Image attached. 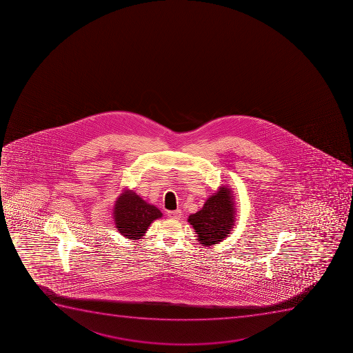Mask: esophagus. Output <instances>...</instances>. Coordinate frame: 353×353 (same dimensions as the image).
I'll return each mask as SVG.
<instances>
[{"label":"esophagus","instance_id":"esophagus-1","mask_svg":"<svg viewBox=\"0 0 353 353\" xmlns=\"http://www.w3.org/2000/svg\"><path fill=\"white\" fill-rule=\"evenodd\" d=\"M168 216L170 217V219H174V220H179V219L182 217V210H169V212H168Z\"/></svg>","mask_w":353,"mask_h":353}]
</instances>
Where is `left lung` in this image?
I'll list each match as a JSON object with an SVG mask.
<instances>
[{"label": "left lung", "instance_id": "8db88e82", "mask_svg": "<svg viewBox=\"0 0 353 353\" xmlns=\"http://www.w3.org/2000/svg\"><path fill=\"white\" fill-rule=\"evenodd\" d=\"M232 196L229 188L221 186L219 191L206 200L201 210L190 215L188 221L203 246L219 244L231 234L236 220Z\"/></svg>", "mask_w": 353, "mask_h": 353}]
</instances>
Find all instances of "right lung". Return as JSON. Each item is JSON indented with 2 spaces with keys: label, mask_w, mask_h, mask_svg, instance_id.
<instances>
[{
  "label": "right lung",
  "mask_w": 353,
  "mask_h": 353,
  "mask_svg": "<svg viewBox=\"0 0 353 353\" xmlns=\"http://www.w3.org/2000/svg\"><path fill=\"white\" fill-rule=\"evenodd\" d=\"M112 215L119 234L132 241L141 239L150 223L162 217L159 208L146 203L132 190H125L117 198Z\"/></svg>",
  "instance_id": "add662e5"
}]
</instances>
